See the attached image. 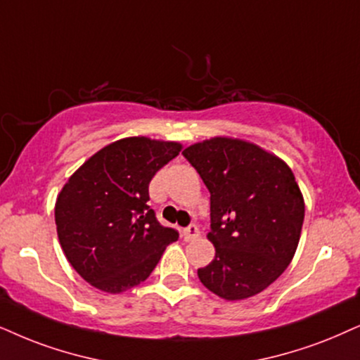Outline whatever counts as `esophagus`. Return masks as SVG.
Segmentation results:
<instances>
[{"instance_id": "1", "label": "esophagus", "mask_w": 360, "mask_h": 360, "mask_svg": "<svg viewBox=\"0 0 360 360\" xmlns=\"http://www.w3.org/2000/svg\"><path fill=\"white\" fill-rule=\"evenodd\" d=\"M183 236H184V240H194V239L199 236L198 226H195V224L188 226V227H186V229L183 231Z\"/></svg>"}]
</instances>
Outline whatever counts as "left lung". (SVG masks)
<instances>
[{
	"label": "left lung",
	"mask_w": 360,
	"mask_h": 360,
	"mask_svg": "<svg viewBox=\"0 0 360 360\" xmlns=\"http://www.w3.org/2000/svg\"><path fill=\"white\" fill-rule=\"evenodd\" d=\"M184 158L211 193L216 256L199 281L226 301L252 297L292 261L304 222V198L290 167L256 144L211 138Z\"/></svg>",
	"instance_id": "8db88e82"
}]
</instances>
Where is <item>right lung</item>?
<instances>
[{"label": "right lung", "mask_w": 360, "mask_h": 360, "mask_svg": "<svg viewBox=\"0 0 360 360\" xmlns=\"http://www.w3.org/2000/svg\"><path fill=\"white\" fill-rule=\"evenodd\" d=\"M181 149L144 136L115 141L63 186L54 206L59 244L93 288L120 294L141 284L179 238L159 224L148 201L154 174Z\"/></svg>", "instance_id": "obj_1"}]
</instances>
